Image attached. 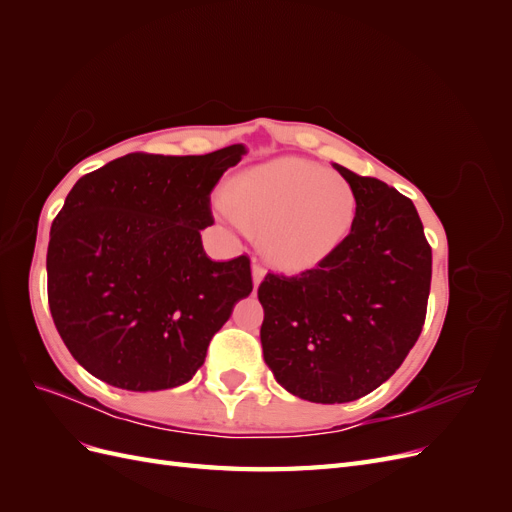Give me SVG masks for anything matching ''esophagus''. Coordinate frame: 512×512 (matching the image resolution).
I'll return each mask as SVG.
<instances>
[{
	"label": "esophagus",
	"instance_id": "1",
	"mask_svg": "<svg viewBox=\"0 0 512 512\" xmlns=\"http://www.w3.org/2000/svg\"><path fill=\"white\" fill-rule=\"evenodd\" d=\"M265 275H267V269L262 267V265H258V262L254 260V265H252V280H254V286H258L262 280H265Z\"/></svg>",
	"mask_w": 512,
	"mask_h": 512
}]
</instances>
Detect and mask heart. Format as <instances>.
Instances as JSON below:
<instances>
[{
	"label": "heart",
	"instance_id": "b5f03b06",
	"mask_svg": "<svg viewBox=\"0 0 512 512\" xmlns=\"http://www.w3.org/2000/svg\"><path fill=\"white\" fill-rule=\"evenodd\" d=\"M230 203L218 213L260 232V247L275 267L309 271L339 252L354 228L359 200L352 185L327 168L277 158L239 175Z\"/></svg>",
	"mask_w": 512,
	"mask_h": 512
}]
</instances>
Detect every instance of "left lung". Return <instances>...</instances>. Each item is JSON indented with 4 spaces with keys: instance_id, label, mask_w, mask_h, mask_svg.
<instances>
[{
    "instance_id": "obj_1",
    "label": "left lung",
    "mask_w": 512,
    "mask_h": 512,
    "mask_svg": "<svg viewBox=\"0 0 512 512\" xmlns=\"http://www.w3.org/2000/svg\"><path fill=\"white\" fill-rule=\"evenodd\" d=\"M359 200L348 241L320 267L267 273L260 342L284 389L344 404L389 380L423 331L431 247L412 200L333 164Z\"/></svg>"
}]
</instances>
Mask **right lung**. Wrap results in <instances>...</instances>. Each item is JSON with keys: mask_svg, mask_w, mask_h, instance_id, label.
I'll return each instance as SVG.
<instances>
[{"mask_svg": "<svg viewBox=\"0 0 512 512\" xmlns=\"http://www.w3.org/2000/svg\"><path fill=\"white\" fill-rule=\"evenodd\" d=\"M245 153H128L74 183L51 226L55 327L91 376L126 391L192 380L211 337L252 292L250 258L211 260V192Z\"/></svg>", "mask_w": 512, "mask_h": 512, "instance_id": "add662e5", "label": "right lung"}]
</instances>
